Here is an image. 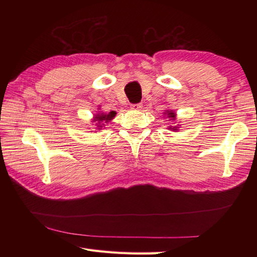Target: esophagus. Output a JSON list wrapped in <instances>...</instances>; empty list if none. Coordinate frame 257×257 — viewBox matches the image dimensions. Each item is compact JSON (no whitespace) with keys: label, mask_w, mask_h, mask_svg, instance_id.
<instances>
[{"label":"esophagus","mask_w":257,"mask_h":257,"mask_svg":"<svg viewBox=\"0 0 257 257\" xmlns=\"http://www.w3.org/2000/svg\"><path fill=\"white\" fill-rule=\"evenodd\" d=\"M130 108H132L133 110H135V111H138V110H141V108H143V106H141L140 103H134V105L130 106Z\"/></svg>","instance_id":"34e87169"}]
</instances>
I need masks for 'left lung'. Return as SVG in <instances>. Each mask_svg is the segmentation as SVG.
I'll list each match as a JSON object with an SVG mask.
<instances>
[{
    "label": "left lung",
    "instance_id": "obj_1",
    "mask_svg": "<svg viewBox=\"0 0 257 257\" xmlns=\"http://www.w3.org/2000/svg\"><path fill=\"white\" fill-rule=\"evenodd\" d=\"M163 114H165V116H167V118H168L169 120H170V121H172L173 123L176 122V119H177V112H176V111H173V110H170V109H168V110H166L165 112H163ZM180 125H181V124L169 125L168 129H169V130H172V132H174V133H178Z\"/></svg>",
    "mask_w": 257,
    "mask_h": 257
}]
</instances>
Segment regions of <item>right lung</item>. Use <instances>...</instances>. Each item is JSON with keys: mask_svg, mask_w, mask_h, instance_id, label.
<instances>
[{"mask_svg": "<svg viewBox=\"0 0 257 257\" xmlns=\"http://www.w3.org/2000/svg\"><path fill=\"white\" fill-rule=\"evenodd\" d=\"M117 112L116 111H110V112H102V111H98L96 114H94V117L91 119V124L95 125L96 132H100V130L105 127V123H108L109 121L116 116ZM92 132V130H91Z\"/></svg>", "mask_w": 257, "mask_h": 257, "instance_id": "right-lung-1", "label": "right lung"}]
</instances>
